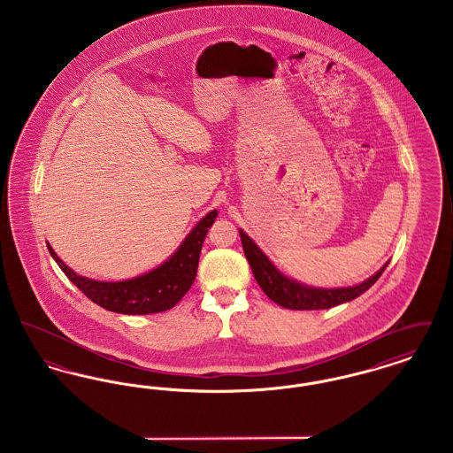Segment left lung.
Segmentation results:
<instances>
[{
    "mask_svg": "<svg viewBox=\"0 0 453 453\" xmlns=\"http://www.w3.org/2000/svg\"><path fill=\"white\" fill-rule=\"evenodd\" d=\"M239 236L242 242V250L253 275L258 281L261 290L281 307L292 311H318V309H329L345 302L353 301L366 292L375 281L380 279L384 270L388 268L386 263L379 272H375L370 279L357 283L353 287H336V288H323L312 287L299 280H294L283 275L280 270L272 263L261 250L258 244L248 236L242 229H239Z\"/></svg>",
    "mask_w": 453,
    "mask_h": 453,
    "instance_id": "8db88e82",
    "label": "left lung"
}]
</instances>
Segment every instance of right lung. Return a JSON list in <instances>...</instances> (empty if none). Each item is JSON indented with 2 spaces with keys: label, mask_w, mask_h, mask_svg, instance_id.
I'll return each instance as SVG.
<instances>
[{
  "label": "right lung",
  "mask_w": 453,
  "mask_h": 453,
  "mask_svg": "<svg viewBox=\"0 0 453 453\" xmlns=\"http://www.w3.org/2000/svg\"><path fill=\"white\" fill-rule=\"evenodd\" d=\"M217 211H211L183 239L170 258L151 272L129 280L100 281L78 275L56 255L47 242L50 257L56 259L65 277L73 281L89 301L119 314H154L174 307L190 290L202 251L203 239L216 220Z\"/></svg>",
  "instance_id": "obj_1"
}]
</instances>
